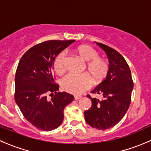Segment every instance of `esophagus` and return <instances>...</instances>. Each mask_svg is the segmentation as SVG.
Here are the masks:
<instances>
[{
    "label": "esophagus",
    "instance_id": "obj_1",
    "mask_svg": "<svg viewBox=\"0 0 151 151\" xmlns=\"http://www.w3.org/2000/svg\"><path fill=\"white\" fill-rule=\"evenodd\" d=\"M81 98V96H74V99H75V100H78V99H80Z\"/></svg>",
    "mask_w": 151,
    "mask_h": 151
}]
</instances>
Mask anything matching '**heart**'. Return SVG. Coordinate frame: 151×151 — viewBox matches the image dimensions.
<instances>
[{
    "label": "heart",
    "mask_w": 151,
    "mask_h": 151,
    "mask_svg": "<svg viewBox=\"0 0 151 151\" xmlns=\"http://www.w3.org/2000/svg\"><path fill=\"white\" fill-rule=\"evenodd\" d=\"M76 52L86 63V70L88 73L77 74L71 73L63 78L61 87L68 93L79 95L83 93L91 87L92 81L94 84H98L104 80L108 75L109 65L103 58L99 57L97 50L88 45H81ZM65 52L59 53L53 62L54 70L58 75H62L65 71Z\"/></svg>",
    "instance_id": "heart-1"
}]
</instances>
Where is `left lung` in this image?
Returning a JSON list of instances; mask_svg holds the SVG:
<instances>
[{"label": "left lung", "mask_w": 151, "mask_h": 151, "mask_svg": "<svg viewBox=\"0 0 151 151\" xmlns=\"http://www.w3.org/2000/svg\"><path fill=\"white\" fill-rule=\"evenodd\" d=\"M107 54L110 68L106 78L92 91L103 95L102 100L87 97L92 106L84 113L86 123L99 130L115 126L123 118L131 102L133 81L130 69L121 54L108 45L96 43Z\"/></svg>", "instance_id": "8db88e82"}]
</instances>
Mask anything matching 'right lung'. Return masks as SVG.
<instances>
[{
  "instance_id": "obj_1",
  "label": "right lung",
  "mask_w": 151,
  "mask_h": 151,
  "mask_svg": "<svg viewBox=\"0 0 151 151\" xmlns=\"http://www.w3.org/2000/svg\"><path fill=\"white\" fill-rule=\"evenodd\" d=\"M74 41L42 42L27 50L18 63L15 101L25 119L39 130L50 131L60 126L64 109L74 99L66 92H57L59 85L53 68L55 58Z\"/></svg>"
}]
</instances>
